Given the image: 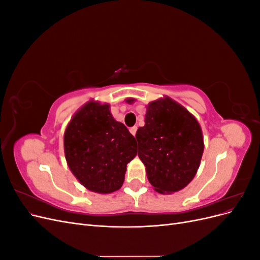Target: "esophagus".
I'll list each match as a JSON object with an SVG mask.
<instances>
[{
  "label": "esophagus",
  "instance_id": "34e87169",
  "mask_svg": "<svg viewBox=\"0 0 260 260\" xmlns=\"http://www.w3.org/2000/svg\"><path fill=\"white\" fill-rule=\"evenodd\" d=\"M137 130H138V128H137V127H132V128H130V133H131L132 136H136Z\"/></svg>",
  "mask_w": 260,
  "mask_h": 260
}]
</instances>
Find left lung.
Segmentation results:
<instances>
[{
  "mask_svg": "<svg viewBox=\"0 0 260 260\" xmlns=\"http://www.w3.org/2000/svg\"><path fill=\"white\" fill-rule=\"evenodd\" d=\"M136 138L138 155L157 192H177L191 182L204 142L200 123L183 106L169 98L149 103L145 124Z\"/></svg>",
  "mask_w": 260,
  "mask_h": 260,
  "instance_id": "obj_1",
  "label": "left lung"
}]
</instances>
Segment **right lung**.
Here are the masks:
<instances>
[{"mask_svg": "<svg viewBox=\"0 0 260 260\" xmlns=\"http://www.w3.org/2000/svg\"><path fill=\"white\" fill-rule=\"evenodd\" d=\"M65 156L70 170L88 190L112 193L120 188L127 164L137 155V142L116 121L109 105L89 102L66 128Z\"/></svg>", "mask_w": 260, "mask_h": 260, "instance_id": "1", "label": "right lung"}]
</instances>
